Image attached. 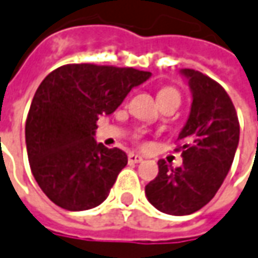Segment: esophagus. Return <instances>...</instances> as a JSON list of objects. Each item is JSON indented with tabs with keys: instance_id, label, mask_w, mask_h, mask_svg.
<instances>
[{
	"instance_id": "34e87169",
	"label": "esophagus",
	"mask_w": 258,
	"mask_h": 258,
	"mask_svg": "<svg viewBox=\"0 0 258 258\" xmlns=\"http://www.w3.org/2000/svg\"><path fill=\"white\" fill-rule=\"evenodd\" d=\"M127 160H129V163H141L142 160H143V157L141 155H136V153H129Z\"/></svg>"
}]
</instances>
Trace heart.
Returning a JSON list of instances; mask_svg holds the SVG:
<instances>
[{
	"mask_svg": "<svg viewBox=\"0 0 258 258\" xmlns=\"http://www.w3.org/2000/svg\"><path fill=\"white\" fill-rule=\"evenodd\" d=\"M169 96H173V98H177L179 99V92L173 89V88H163L160 89V92L157 95L159 99H163V98H169Z\"/></svg>",
	"mask_w": 258,
	"mask_h": 258,
	"instance_id": "heart-1",
	"label": "heart"
}]
</instances>
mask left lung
I'll return each instance as SVG.
<instances>
[{
    "instance_id": "1",
    "label": "left lung",
    "mask_w": 258,
    "mask_h": 258,
    "mask_svg": "<svg viewBox=\"0 0 258 258\" xmlns=\"http://www.w3.org/2000/svg\"><path fill=\"white\" fill-rule=\"evenodd\" d=\"M191 92L186 125L179 133L183 165L172 169L159 160V173L145 187L150 205L172 216H187L206 206L229 173L240 138L234 105L213 79L180 69Z\"/></svg>"
}]
</instances>
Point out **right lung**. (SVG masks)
Here are the masks:
<instances>
[{
    "label": "right lung",
    "instance_id": "add662e5",
    "mask_svg": "<svg viewBox=\"0 0 258 258\" xmlns=\"http://www.w3.org/2000/svg\"><path fill=\"white\" fill-rule=\"evenodd\" d=\"M150 77L133 68L72 63L41 82L31 102L25 142L31 172L51 202L82 212L108 198L127 156L96 143V120L113 113Z\"/></svg>",
    "mask_w": 258,
    "mask_h": 258
}]
</instances>
